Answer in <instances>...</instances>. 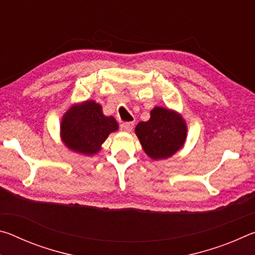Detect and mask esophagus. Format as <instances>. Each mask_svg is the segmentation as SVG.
Here are the masks:
<instances>
[{
  "label": "esophagus",
  "instance_id": "obj_1",
  "mask_svg": "<svg viewBox=\"0 0 255 255\" xmlns=\"http://www.w3.org/2000/svg\"><path fill=\"white\" fill-rule=\"evenodd\" d=\"M122 130L125 132H131L132 131V128H133V124L132 123H124L122 124Z\"/></svg>",
  "mask_w": 255,
  "mask_h": 255
}]
</instances>
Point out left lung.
I'll list each match as a JSON object with an SVG mask.
<instances>
[{
  "label": "left lung",
  "instance_id": "1",
  "mask_svg": "<svg viewBox=\"0 0 255 255\" xmlns=\"http://www.w3.org/2000/svg\"><path fill=\"white\" fill-rule=\"evenodd\" d=\"M135 132L144 152L154 161H158L170 158L183 147L188 127L179 112L155 107L150 111L148 122L138 123Z\"/></svg>",
  "mask_w": 255,
  "mask_h": 255
}]
</instances>
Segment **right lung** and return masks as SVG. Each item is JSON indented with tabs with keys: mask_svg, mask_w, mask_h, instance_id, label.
Masks as SVG:
<instances>
[{
	"mask_svg": "<svg viewBox=\"0 0 255 255\" xmlns=\"http://www.w3.org/2000/svg\"><path fill=\"white\" fill-rule=\"evenodd\" d=\"M118 123L112 116H105L102 106L94 100L74 103L60 122V138L68 149L91 156L100 152L111 132L118 130Z\"/></svg>",
	"mask_w": 255,
	"mask_h": 255,
	"instance_id": "add662e5",
	"label": "right lung"
}]
</instances>
